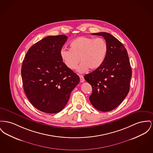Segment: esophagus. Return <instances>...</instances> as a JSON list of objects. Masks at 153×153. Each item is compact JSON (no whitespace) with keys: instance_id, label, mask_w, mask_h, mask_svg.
Instances as JSON below:
<instances>
[{"instance_id":"34e87169","label":"esophagus","mask_w":153,"mask_h":153,"mask_svg":"<svg viewBox=\"0 0 153 153\" xmlns=\"http://www.w3.org/2000/svg\"><path fill=\"white\" fill-rule=\"evenodd\" d=\"M79 77H80V82H84V79L83 76H82V75H80V76H79Z\"/></svg>"}]
</instances>
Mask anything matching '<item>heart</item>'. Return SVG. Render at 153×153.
I'll list each match as a JSON object with an SVG mask.
<instances>
[{
  "label": "heart",
  "mask_w": 153,
  "mask_h": 153,
  "mask_svg": "<svg viewBox=\"0 0 153 153\" xmlns=\"http://www.w3.org/2000/svg\"><path fill=\"white\" fill-rule=\"evenodd\" d=\"M70 49L62 48L60 56L65 66L69 69L77 68L80 73L91 70H96L103 63L108 54L106 41L102 38L80 36L70 43Z\"/></svg>",
  "instance_id": "obj_1"
}]
</instances>
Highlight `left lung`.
I'll list each match as a JSON object with an SVG mask.
<instances>
[{
    "mask_svg": "<svg viewBox=\"0 0 153 153\" xmlns=\"http://www.w3.org/2000/svg\"><path fill=\"white\" fill-rule=\"evenodd\" d=\"M102 36L108 45L103 63L84 76L92 88L90 100L99 111H111L121 103L128 95L132 69L124 45L115 37L106 32L92 33Z\"/></svg>",
    "mask_w": 153,
    "mask_h": 153,
    "instance_id": "obj_1",
    "label": "left lung"
}]
</instances>
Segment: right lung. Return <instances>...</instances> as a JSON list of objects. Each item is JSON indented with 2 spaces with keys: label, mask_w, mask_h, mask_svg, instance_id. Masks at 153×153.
<instances>
[{
  "label": "right lung",
  "mask_w": 153,
  "mask_h": 153,
  "mask_svg": "<svg viewBox=\"0 0 153 153\" xmlns=\"http://www.w3.org/2000/svg\"><path fill=\"white\" fill-rule=\"evenodd\" d=\"M67 39L64 35L45 37L28 50L22 62L24 91L31 104L42 112L62 110L80 82L79 76L65 66L60 56Z\"/></svg>",
  "instance_id": "right-lung-1"
}]
</instances>
